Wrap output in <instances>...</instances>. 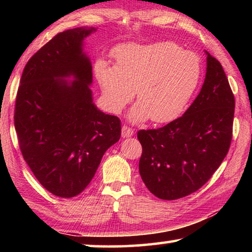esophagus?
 I'll use <instances>...</instances> for the list:
<instances>
[{"label": "esophagus", "mask_w": 252, "mask_h": 252, "mask_svg": "<svg viewBox=\"0 0 252 252\" xmlns=\"http://www.w3.org/2000/svg\"><path fill=\"white\" fill-rule=\"evenodd\" d=\"M133 133H134V131H133V129H132V127L127 126L126 125L122 126V136H123V138H127V136L133 135Z\"/></svg>", "instance_id": "1"}]
</instances>
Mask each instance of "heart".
Instances as JSON below:
<instances>
[{
	"label": "heart",
	"instance_id": "heart-1",
	"mask_svg": "<svg viewBox=\"0 0 252 252\" xmlns=\"http://www.w3.org/2000/svg\"><path fill=\"white\" fill-rule=\"evenodd\" d=\"M114 65L99 61L94 74L108 109L120 113L133 99L132 121L165 123L177 119L197 90L201 61L172 42L126 43L113 50Z\"/></svg>",
	"mask_w": 252,
	"mask_h": 252
}]
</instances>
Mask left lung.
<instances>
[{
  "label": "left lung",
  "mask_w": 252,
  "mask_h": 252,
  "mask_svg": "<svg viewBox=\"0 0 252 252\" xmlns=\"http://www.w3.org/2000/svg\"><path fill=\"white\" fill-rule=\"evenodd\" d=\"M207 55L204 83L185 114L159 129L138 132L140 176L162 200L199 190L220 167L231 144L234 95L221 63Z\"/></svg>",
  "instance_id": "1"
}]
</instances>
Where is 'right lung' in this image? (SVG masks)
<instances>
[{
    "instance_id": "obj_1",
    "label": "right lung",
    "mask_w": 252,
    "mask_h": 252,
    "mask_svg": "<svg viewBox=\"0 0 252 252\" xmlns=\"http://www.w3.org/2000/svg\"><path fill=\"white\" fill-rule=\"evenodd\" d=\"M92 31L58 33L29 60L16 93L14 126L23 159L37 181L61 198L82 192L121 136L120 119L92 101V65L81 48ZM70 75L72 84L62 80Z\"/></svg>"
}]
</instances>
